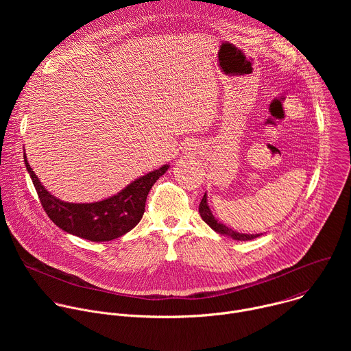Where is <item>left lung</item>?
Returning <instances> with one entry per match:
<instances>
[{
    "instance_id": "left-lung-1",
    "label": "left lung",
    "mask_w": 351,
    "mask_h": 351,
    "mask_svg": "<svg viewBox=\"0 0 351 351\" xmlns=\"http://www.w3.org/2000/svg\"><path fill=\"white\" fill-rule=\"evenodd\" d=\"M198 213L199 215H202L203 221L210 226L213 228L217 233L219 234H223V236H229L232 237L233 240H239V241H245V240H253L256 237H258L260 234H250V233H239L230 228H228L226 225L221 223L211 213L210 207H208V199H207V193H204V197L202 199V203H199V207H198Z\"/></svg>"
}]
</instances>
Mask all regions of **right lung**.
Masks as SVG:
<instances>
[{
	"label": "right lung",
	"mask_w": 351,
	"mask_h": 351,
	"mask_svg": "<svg viewBox=\"0 0 351 351\" xmlns=\"http://www.w3.org/2000/svg\"><path fill=\"white\" fill-rule=\"evenodd\" d=\"M23 158L48 218L66 233L90 241H110L132 230L143 218L149 189L169 168V165H164L140 176L103 202L76 204L65 203L48 193L27 164L26 154Z\"/></svg>",
	"instance_id": "obj_1"
}]
</instances>
